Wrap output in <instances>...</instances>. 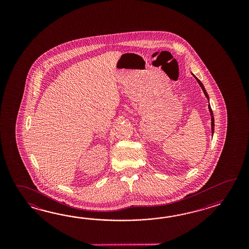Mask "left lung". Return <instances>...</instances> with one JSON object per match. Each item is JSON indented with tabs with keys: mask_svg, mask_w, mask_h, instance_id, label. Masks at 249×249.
<instances>
[{
	"mask_svg": "<svg viewBox=\"0 0 249 249\" xmlns=\"http://www.w3.org/2000/svg\"><path fill=\"white\" fill-rule=\"evenodd\" d=\"M193 76L196 78V81H197V83H198V85H200V87H201L202 90H203V91H204L205 95H206L207 100H208V101H209V96H208V94H207V90H206V89H205L204 85H203V84H202L201 82H200L199 80L197 79V77H196V75H194V74H193ZM208 109H209L210 115H211L212 135H213V132H214V118H213V111H212V108L211 106H210V104H208Z\"/></svg>",
	"mask_w": 249,
	"mask_h": 249,
	"instance_id": "1",
	"label": "left lung"
}]
</instances>
